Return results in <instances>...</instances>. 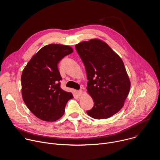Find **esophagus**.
<instances>
[{
    "mask_svg": "<svg viewBox=\"0 0 160 160\" xmlns=\"http://www.w3.org/2000/svg\"><path fill=\"white\" fill-rule=\"evenodd\" d=\"M77 95L78 96H82V94H83V92H82V90H77Z\"/></svg>",
    "mask_w": 160,
    "mask_h": 160,
    "instance_id": "esophagus-1",
    "label": "esophagus"
}]
</instances>
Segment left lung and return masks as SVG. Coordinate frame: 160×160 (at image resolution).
Listing matches in <instances>:
<instances>
[{
	"label": "left lung",
	"mask_w": 160,
	"mask_h": 160,
	"mask_svg": "<svg viewBox=\"0 0 160 160\" xmlns=\"http://www.w3.org/2000/svg\"><path fill=\"white\" fill-rule=\"evenodd\" d=\"M75 48L85 68L87 92L94 102L88 115L100 120L115 115L123 106L130 88L122 59L99 39L82 42Z\"/></svg>",
	"instance_id": "8db88e82"
}]
</instances>
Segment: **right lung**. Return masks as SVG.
<instances>
[{"mask_svg": "<svg viewBox=\"0 0 160 160\" xmlns=\"http://www.w3.org/2000/svg\"><path fill=\"white\" fill-rule=\"evenodd\" d=\"M73 52L68 45L49 44L35 54L21 75L22 99L37 118L54 122L62 117L67 102L73 98L71 92L60 87L62 80L58 64Z\"/></svg>", "mask_w": 160, "mask_h": 160, "instance_id": "1", "label": "right lung"}]
</instances>
